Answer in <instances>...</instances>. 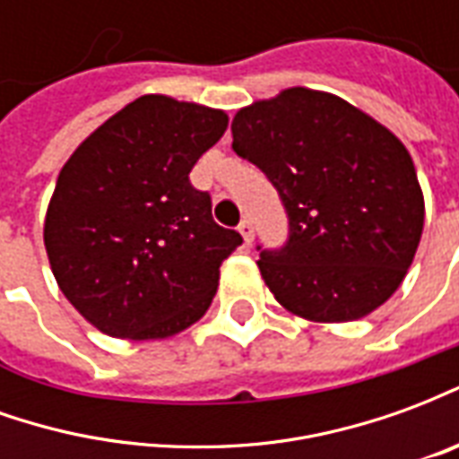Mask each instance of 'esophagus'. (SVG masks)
<instances>
[{
    "mask_svg": "<svg viewBox=\"0 0 459 459\" xmlns=\"http://www.w3.org/2000/svg\"><path fill=\"white\" fill-rule=\"evenodd\" d=\"M238 230H240V236H243V240L250 246V240H253V223H250V219L240 221Z\"/></svg>",
    "mask_w": 459,
    "mask_h": 459,
    "instance_id": "esophagus-1",
    "label": "esophagus"
}]
</instances>
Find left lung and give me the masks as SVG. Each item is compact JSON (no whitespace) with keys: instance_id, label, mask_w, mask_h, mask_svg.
Segmentation results:
<instances>
[{"instance_id":"left-lung-1","label":"left lung","mask_w":459,"mask_h":459,"mask_svg":"<svg viewBox=\"0 0 459 459\" xmlns=\"http://www.w3.org/2000/svg\"><path fill=\"white\" fill-rule=\"evenodd\" d=\"M233 152L278 189L288 240L258 268L282 307L351 322L403 282L423 233L411 154L384 125L337 95L290 88L238 110Z\"/></svg>"}]
</instances>
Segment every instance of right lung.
Wrapping results in <instances>:
<instances>
[{
    "instance_id": "obj_1",
    "label": "right lung",
    "mask_w": 459,
    "mask_h": 459,
    "mask_svg": "<svg viewBox=\"0 0 459 459\" xmlns=\"http://www.w3.org/2000/svg\"><path fill=\"white\" fill-rule=\"evenodd\" d=\"M226 127L221 110L142 95L65 161L46 253L65 299L105 334L164 339L209 309L243 238L213 221L189 171Z\"/></svg>"
}]
</instances>
